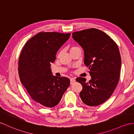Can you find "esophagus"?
<instances>
[{"instance_id": "obj_1", "label": "esophagus", "mask_w": 134, "mask_h": 134, "mask_svg": "<svg viewBox=\"0 0 134 134\" xmlns=\"http://www.w3.org/2000/svg\"><path fill=\"white\" fill-rule=\"evenodd\" d=\"M75 82V79L74 78V77H71V78L70 79L71 85H72V84H73Z\"/></svg>"}]
</instances>
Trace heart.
I'll return each mask as SVG.
<instances>
[{
	"mask_svg": "<svg viewBox=\"0 0 134 134\" xmlns=\"http://www.w3.org/2000/svg\"><path fill=\"white\" fill-rule=\"evenodd\" d=\"M76 48V47H73L71 48V49H74V48Z\"/></svg>",
	"mask_w": 134,
	"mask_h": 134,
	"instance_id": "b5f03b06",
	"label": "heart"
}]
</instances>
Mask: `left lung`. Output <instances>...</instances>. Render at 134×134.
Listing matches in <instances>:
<instances>
[{"instance_id":"1","label":"left lung","mask_w":134,"mask_h":134,"mask_svg":"<svg viewBox=\"0 0 134 134\" xmlns=\"http://www.w3.org/2000/svg\"><path fill=\"white\" fill-rule=\"evenodd\" d=\"M72 38L84 50V63L91 79L76 78L82 85L80 97L84 103L96 106L109 98L119 81L121 57L117 44L102 31L96 29L72 33Z\"/></svg>"}]
</instances>
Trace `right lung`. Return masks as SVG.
Listing matches in <instances>:
<instances>
[{
	"instance_id": "1",
	"label": "right lung",
	"mask_w": 134,
	"mask_h": 134,
	"mask_svg": "<svg viewBox=\"0 0 134 134\" xmlns=\"http://www.w3.org/2000/svg\"><path fill=\"white\" fill-rule=\"evenodd\" d=\"M71 34L39 32L28 41L20 55L18 72L22 85L33 100L42 106L57 105L70 84L66 77L52 74L51 63Z\"/></svg>"
}]
</instances>
